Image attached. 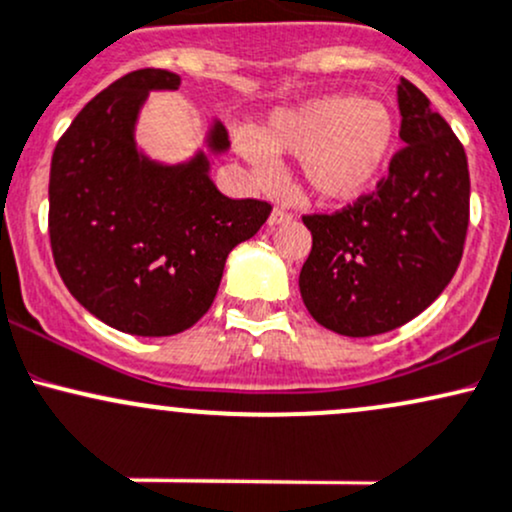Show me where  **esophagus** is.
I'll return each mask as SVG.
<instances>
[{
  "instance_id": "esophagus-1",
  "label": "esophagus",
  "mask_w": 512,
  "mask_h": 512,
  "mask_svg": "<svg viewBox=\"0 0 512 512\" xmlns=\"http://www.w3.org/2000/svg\"><path fill=\"white\" fill-rule=\"evenodd\" d=\"M290 220H292V212H287L283 208H275L271 212V217H268V222H271V225H283V222H290Z\"/></svg>"
}]
</instances>
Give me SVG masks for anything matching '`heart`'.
<instances>
[{
	"mask_svg": "<svg viewBox=\"0 0 512 512\" xmlns=\"http://www.w3.org/2000/svg\"><path fill=\"white\" fill-rule=\"evenodd\" d=\"M258 142L273 154L302 159L307 186L324 200H355L387 169L396 142V120L382 101L355 94L319 96L275 111L258 130ZM246 159L268 174V154L246 140Z\"/></svg>",
	"mask_w": 512,
	"mask_h": 512,
	"instance_id": "b5f03b06",
	"label": "heart"
}]
</instances>
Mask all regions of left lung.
<instances>
[{"label": "left lung", "instance_id": "left-lung-1", "mask_svg": "<svg viewBox=\"0 0 512 512\" xmlns=\"http://www.w3.org/2000/svg\"><path fill=\"white\" fill-rule=\"evenodd\" d=\"M401 147L375 191L302 215L312 251L300 273L309 314L341 336L404 326L438 300L462 261L469 169L462 142L409 79L399 89Z\"/></svg>", "mask_w": 512, "mask_h": 512}]
</instances>
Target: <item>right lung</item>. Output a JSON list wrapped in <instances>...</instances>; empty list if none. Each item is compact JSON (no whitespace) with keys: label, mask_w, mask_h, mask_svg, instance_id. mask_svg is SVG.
<instances>
[{"label":"right lung","mask_w":512,"mask_h":512,"mask_svg":"<svg viewBox=\"0 0 512 512\" xmlns=\"http://www.w3.org/2000/svg\"><path fill=\"white\" fill-rule=\"evenodd\" d=\"M166 70L125 74L94 96L50 162V249L74 300L132 336H174L203 317L229 251L271 215L266 200L215 188L208 159L162 166L135 149L137 111L152 89H179ZM212 128L210 147L227 149Z\"/></svg>","instance_id":"obj_1"}]
</instances>
